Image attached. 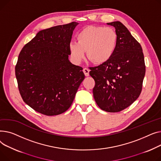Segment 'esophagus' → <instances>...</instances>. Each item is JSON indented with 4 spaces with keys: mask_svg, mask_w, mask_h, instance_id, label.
I'll list each match as a JSON object with an SVG mask.
<instances>
[{
    "mask_svg": "<svg viewBox=\"0 0 161 161\" xmlns=\"http://www.w3.org/2000/svg\"><path fill=\"white\" fill-rule=\"evenodd\" d=\"M83 72H84V73L85 75V76H86V77L89 76V72H90V69H89L86 68H84L83 69Z\"/></svg>",
    "mask_w": 161,
    "mask_h": 161,
    "instance_id": "1",
    "label": "esophagus"
}]
</instances>
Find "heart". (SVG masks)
<instances>
[{
  "label": "heart",
  "instance_id": "b5f03b06",
  "mask_svg": "<svg viewBox=\"0 0 161 161\" xmlns=\"http://www.w3.org/2000/svg\"><path fill=\"white\" fill-rule=\"evenodd\" d=\"M77 42H71L69 44L71 58L80 62L86 51L90 61L100 64L108 61L114 54L118 37L112 27L88 26L77 34Z\"/></svg>",
  "mask_w": 161,
  "mask_h": 161
}]
</instances>
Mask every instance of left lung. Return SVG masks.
Here are the masks:
<instances>
[{
  "label": "left lung",
  "mask_w": 161,
  "mask_h": 161,
  "mask_svg": "<svg viewBox=\"0 0 161 161\" xmlns=\"http://www.w3.org/2000/svg\"><path fill=\"white\" fill-rule=\"evenodd\" d=\"M114 26L118 40L112 57L102 64L90 67L95 80L93 97L98 107L108 112H118L139 97L146 73L140 44L119 21L107 23Z\"/></svg>",
  "instance_id": "left-lung-1"
}]
</instances>
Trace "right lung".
I'll return each mask as SVG.
<instances>
[{"label": "right lung", "instance_id": "right-lung-1", "mask_svg": "<svg viewBox=\"0 0 161 161\" xmlns=\"http://www.w3.org/2000/svg\"><path fill=\"white\" fill-rule=\"evenodd\" d=\"M77 25L71 22L40 31L19 54L15 68L19 91L26 104L43 115L67 110L85 78L83 68L68 60Z\"/></svg>", "mask_w": 161, "mask_h": 161}]
</instances>
